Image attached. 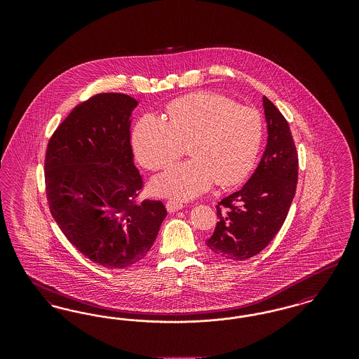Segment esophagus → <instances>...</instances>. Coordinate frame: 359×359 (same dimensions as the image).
Segmentation results:
<instances>
[{"mask_svg": "<svg viewBox=\"0 0 359 359\" xmlns=\"http://www.w3.org/2000/svg\"><path fill=\"white\" fill-rule=\"evenodd\" d=\"M165 207H167L168 212H176V211L182 210L184 205H183V203L177 202V201H168V202L165 203Z\"/></svg>", "mask_w": 359, "mask_h": 359, "instance_id": "1", "label": "esophagus"}]
</instances>
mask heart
I'll list each match as a JSON object with an SVG mask.
<instances>
[{
    "label": "heart",
    "instance_id": "heart-1",
    "mask_svg": "<svg viewBox=\"0 0 359 359\" xmlns=\"http://www.w3.org/2000/svg\"><path fill=\"white\" fill-rule=\"evenodd\" d=\"M167 121L142 116L133 129L132 145L148 170L171 165L188 144L192 157L156 176L154 195L189 201L218 186L241 183L252 171L261 145L262 122L255 109L221 94L198 91L168 103Z\"/></svg>",
    "mask_w": 359,
    "mask_h": 359
}]
</instances>
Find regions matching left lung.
<instances>
[{
  "label": "left lung",
  "mask_w": 359,
  "mask_h": 359,
  "mask_svg": "<svg viewBox=\"0 0 359 359\" xmlns=\"http://www.w3.org/2000/svg\"><path fill=\"white\" fill-rule=\"evenodd\" d=\"M268 129L265 152L252 177L217 205L218 222L205 243L217 256L243 261L264 250L285 221L297 183V154L290 125L262 97Z\"/></svg>",
  "instance_id": "1"
}]
</instances>
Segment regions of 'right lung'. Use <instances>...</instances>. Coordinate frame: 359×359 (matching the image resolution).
Segmentation results:
<instances>
[{
  "instance_id": "add662e5",
  "label": "right lung",
  "mask_w": 359,
  "mask_h": 359,
  "mask_svg": "<svg viewBox=\"0 0 359 359\" xmlns=\"http://www.w3.org/2000/svg\"><path fill=\"white\" fill-rule=\"evenodd\" d=\"M135 98L104 93L78 104L55 130L46 154L52 217L93 262L122 269L147 256L167 210L137 205L142 179L130 145Z\"/></svg>"
}]
</instances>
